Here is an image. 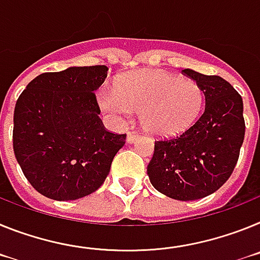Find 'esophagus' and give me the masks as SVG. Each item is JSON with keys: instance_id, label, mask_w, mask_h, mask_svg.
<instances>
[{"instance_id": "esophagus-1", "label": "esophagus", "mask_w": 260, "mask_h": 260, "mask_svg": "<svg viewBox=\"0 0 260 260\" xmlns=\"http://www.w3.org/2000/svg\"><path fill=\"white\" fill-rule=\"evenodd\" d=\"M137 137V132H128L127 135V141L128 143H133Z\"/></svg>"}]
</instances>
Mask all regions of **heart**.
<instances>
[{"label":"heart","mask_w":260,"mask_h":260,"mask_svg":"<svg viewBox=\"0 0 260 260\" xmlns=\"http://www.w3.org/2000/svg\"><path fill=\"white\" fill-rule=\"evenodd\" d=\"M98 103L117 121L140 112L144 129L165 137L183 132L195 123L204 106V91L189 78L141 71L121 77L116 87H101Z\"/></svg>","instance_id":"obj_1"}]
</instances>
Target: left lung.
Here are the masks:
<instances>
[{"label": "left lung", "mask_w": 260, "mask_h": 260, "mask_svg": "<svg viewBox=\"0 0 260 260\" xmlns=\"http://www.w3.org/2000/svg\"><path fill=\"white\" fill-rule=\"evenodd\" d=\"M182 73L202 86L205 108L184 132L155 141L148 175L157 191L188 202L211 195L229 179L245 139V119L242 96L228 81L192 69Z\"/></svg>", "instance_id": "obj_1"}]
</instances>
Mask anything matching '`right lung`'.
I'll return each instance as SVG.
<instances>
[{
  "label": "right lung",
  "instance_id": "add662e5",
  "mask_svg": "<svg viewBox=\"0 0 260 260\" xmlns=\"http://www.w3.org/2000/svg\"><path fill=\"white\" fill-rule=\"evenodd\" d=\"M106 65L43 73L23 90L14 108L13 149L31 186L65 202L102 186L127 135L103 125L95 90Z\"/></svg>",
  "mask_w": 260,
  "mask_h": 260
}]
</instances>
